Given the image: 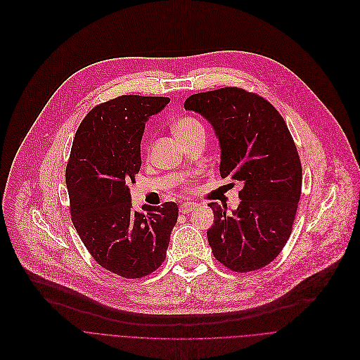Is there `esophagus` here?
I'll list each match as a JSON object with an SVG mask.
<instances>
[{"label": "esophagus", "instance_id": "1", "mask_svg": "<svg viewBox=\"0 0 360 360\" xmlns=\"http://www.w3.org/2000/svg\"><path fill=\"white\" fill-rule=\"evenodd\" d=\"M197 205H198V204L194 202V201H184V202H181V205H180V211L186 214V212L193 211Z\"/></svg>", "mask_w": 360, "mask_h": 360}]
</instances>
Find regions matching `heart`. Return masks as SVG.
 Returning <instances> with one entry per match:
<instances>
[{"label": "heart", "instance_id": "1", "mask_svg": "<svg viewBox=\"0 0 360 360\" xmlns=\"http://www.w3.org/2000/svg\"><path fill=\"white\" fill-rule=\"evenodd\" d=\"M173 129H174L176 136H177L180 140L184 139V137H188V136H191V134L204 131L202 124H201L197 119H194V117H191V116H184V117H180L179 120H176Z\"/></svg>", "mask_w": 360, "mask_h": 360}]
</instances>
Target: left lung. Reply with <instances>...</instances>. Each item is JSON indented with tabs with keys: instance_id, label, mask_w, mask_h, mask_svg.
I'll use <instances>...</instances> for the list:
<instances>
[{
	"instance_id": "8db88e82",
	"label": "left lung",
	"mask_w": 360,
	"mask_h": 360,
	"mask_svg": "<svg viewBox=\"0 0 360 360\" xmlns=\"http://www.w3.org/2000/svg\"><path fill=\"white\" fill-rule=\"evenodd\" d=\"M186 110L201 115L220 143V174L243 184L240 204L210 202L207 231L214 257L236 272L259 269L288 241L301 197L302 167L294 139L278 110L240 88L191 95Z\"/></svg>"
}]
</instances>
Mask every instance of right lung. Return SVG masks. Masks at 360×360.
Masks as SVG:
<instances>
[{"instance_id":"obj_1","label":"right lung","mask_w":360,"mask_h":360,"mask_svg":"<svg viewBox=\"0 0 360 360\" xmlns=\"http://www.w3.org/2000/svg\"><path fill=\"white\" fill-rule=\"evenodd\" d=\"M169 98L124 95L94 108L79 124L65 180L70 215L95 261L123 278H141L166 259L177 223L174 201L131 210L130 181L141 166L146 122Z\"/></svg>"}]
</instances>
